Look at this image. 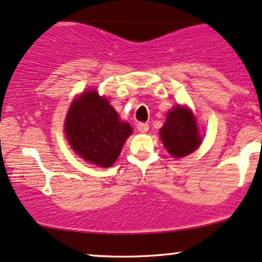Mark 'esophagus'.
I'll return each instance as SVG.
<instances>
[{
    "mask_svg": "<svg viewBox=\"0 0 262 262\" xmlns=\"http://www.w3.org/2000/svg\"><path fill=\"white\" fill-rule=\"evenodd\" d=\"M137 128H138V130L140 132V133H147V132H148V124L147 123H139Z\"/></svg>",
    "mask_w": 262,
    "mask_h": 262,
    "instance_id": "34e87169",
    "label": "esophagus"
}]
</instances>
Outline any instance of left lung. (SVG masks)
<instances>
[{
    "mask_svg": "<svg viewBox=\"0 0 262 262\" xmlns=\"http://www.w3.org/2000/svg\"><path fill=\"white\" fill-rule=\"evenodd\" d=\"M161 140L174 158H181L196 151L202 144V135L196 117L190 108L177 105L168 112L160 130Z\"/></svg>",
    "mask_w": 262,
    "mask_h": 262,
    "instance_id": "1",
    "label": "left lung"
}]
</instances>
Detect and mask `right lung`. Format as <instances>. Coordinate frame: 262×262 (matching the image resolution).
Instances as JSON below:
<instances>
[{
  "mask_svg": "<svg viewBox=\"0 0 262 262\" xmlns=\"http://www.w3.org/2000/svg\"><path fill=\"white\" fill-rule=\"evenodd\" d=\"M64 130L69 144L79 157L108 168L120 156L133 128L120 120L117 111L95 89L82 93L71 102Z\"/></svg>",
  "mask_w": 262,
  "mask_h": 262,
  "instance_id": "obj_1",
  "label": "right lung"
}]
</instances>
